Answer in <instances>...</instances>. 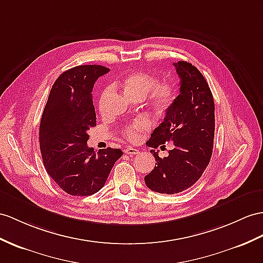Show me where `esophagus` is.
<instances>
[{
    "label": "esophagus",
    "mask_w": 263,
    "mask_h": 263,
    "mask_svg": "<svg viewBox=\"0 0 263 263\" xmlns=\"http://www.w3.org/2000/svg\"><path fill=\"white\" fill-rule=\"evenodd\" d=\"M124 153L128 154V155H136V154L139 153V151L136 148H125Z\"/></svg>",
    "instance_id": "34e87169"
}]
</instances>
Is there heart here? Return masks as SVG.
Here are the masks:
<instances>
[{"mask_svg": "<svg viewBox=\"0 0 263 263\" xmlns=\"http://www.w3.org/2000/svg\"><path fill=\"white\" fill-rule=\"evenodd\" d=\"M123 87L125 91L134 98L142 97L143 99L147 97V95L151 93V102L153 106L159 110H165L174 102L176 98V88L171 81H162L157 82L156 78L151 73L144 71H136L127 74L123 79ZM112 87L108 86L101 93L98 108L99 111L102 114L104 109V101L106 96L111 91ZM152 125L149 118L142 117L134 121L129 126L125 127V135L130 140H138L140 137V133L148 129Z\"/></svg>", "mask_w": 263, "mask_h": 263, "instance_id": "1", "label": "heart"}]
</instances>
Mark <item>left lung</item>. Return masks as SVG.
<instances>
[{"label":"left lung","instance_id":"1","mask_svg":"<svg viewBox=\"0 0 263 263\" xmlns=\"http://www.w3.org/2000/svg\"><path fill=\"white\" fill-rule=\"evenodd\" d=\"M181 79L180 93L167 108L163 123L154 129L147 145L174 148L145 176L147 187L162 194L180 193L194 185L205 171L213 151L215 116L212 92L203 74L186 61L173 63Z\"/></svg>","mask_w":263,"mask_h":263}]
</instances>
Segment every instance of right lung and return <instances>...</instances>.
Listing matches in <instances>:
<instances>
[{
    "label": "right lung",
    "instance_id": "add662e5",
    "mask_svg": "<svg viewBox=\"0 0 263 263\" xmlns=\"http://www.w3.org/2000/svg\"><path fill=\"white\" fill-rule=\"evenodd\" d=\"M108 71L104 66L87 65L61 73L42 114L39 140L44 167L70 195L97 193L123 155L119 148L108 147L96 153L87 146L88 130L96 126L92 88Z\"/></svg>",
    "mask_w": 263,
    "mask_h": 263
}]
</instances>
